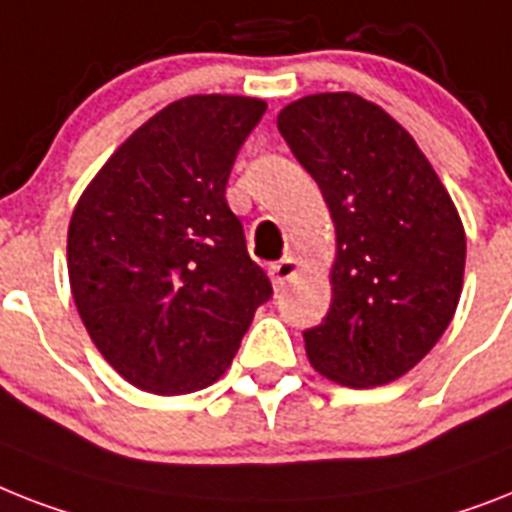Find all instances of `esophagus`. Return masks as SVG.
<instances>
[{"instance_id": "obj_1", "label": "esophagus", "mask_w": 512, "mask_h": 512, "mask_svg": "<svg viewBox=\"0 0 512 512\" xmlns=\"http://www.w3.org/2000/svg\"><path fill=\"white\" fill-rule=\"evenodd\" d=\"M297 260H294L292 255H286V257H281V260H278V263H270V268H268V273H270V281H273V284L276 286H284L286 281H289V278L294 276V273H297Z\"/></svg>"}]
</instances>
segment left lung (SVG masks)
I'll use <instances>...</instances> for the list:
<instances>
[{
    "label": "left lung",
    "instance_id": "left-lung-1",
    "mask_svg": "<svg viewBox=\"0 0 512 512\" xmlns=\"http://www.w3.org/2000/svg\"><path fill=\"white\" fill-rule=\"evenodd\" d=\"M278 131L315 178L336 228L331 307L302 331L315 371L344 386L389 384L450 326L465 231L413 136L368 99H297Z\"/></svg>",
    "mask_w": 512,
    "mask_h": 512
}]
</instances>
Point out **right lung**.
<instances>
[{
  "mask_svg": "<svg viewBox=\"0 0 512 512\" xmlns=\"http://www.w3.org/2000/svg\"><path fill=\"white\" fill-rule=\"evenodd\" d=\"M263 99H178L105 162L68 228L78 315L107 363L152 394H189L226 373L273 294L226 202Z\"/></svg>",
  "mask_w": 512,
  "mask_h": 512,
  "instance_id": "add662e5",
  "label": "right lung"
}]
</instances>
